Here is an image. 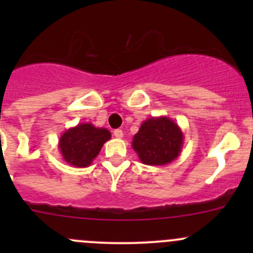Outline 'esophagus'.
Returning a JSON list of instances; mask_svg holds the SVG:
<instances>
[{
    "instance_id": "1",
    "label": "esophagus",
    "mask_w": 253,
    "mask_h": 253,
    "mask_svg": "<svg viewBox=\"0 0 253 253\" xmlns=\"http://www.w3.org/2000/svg\"><path fill=\"white\" fill-rule=\"evenodd\" d=\"M114 136L116 137V138H122V137H124V132H122V129H115Z\"/></svg>"
}]
</instances>
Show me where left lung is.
<instances>
[{"label": "left lung", "mask_w": 253, "mask_h": 253, "mask_svg": "<svg viewBox=\"0 0 253 253\" xmlns=\"http://www.w3.org/2000/svg\"><path fill=\"white\" fill-rule=\"evenodd\" d=\"M183 144L180 126L167 116L149 117L134 134L132 148L147 165H167L178 158Z\"/></svg>", "instance_id": "obj_1"}]
</instances>
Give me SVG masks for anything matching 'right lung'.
<instances>
[{
  "label": "right lung",
  "instance_id": "1",
  "mask_svg": "<svg viewBox=\"0 0 253 253\" xmlns=\"http://www.w3.org/2000/svg\"><path fill=\"white\" fill-rule=\"evenodd\" d=\"M110 138L109 129L83 122L63 132L58 139V149L71 167L88 168L98 157L104 143Z\"/></svg>",
  "mask_w": 253,
  "mask_h": 253
}]
</instances>
